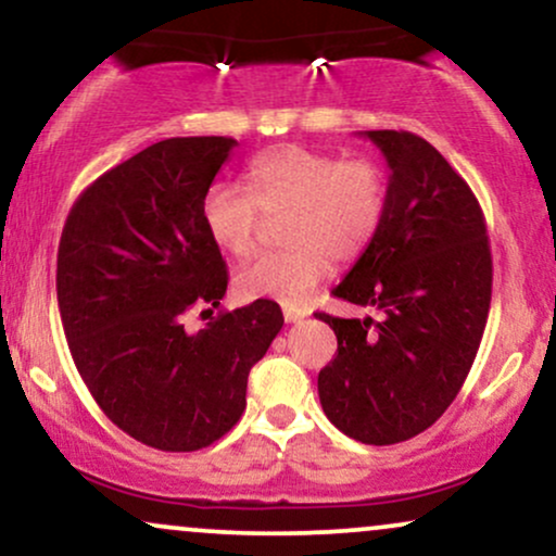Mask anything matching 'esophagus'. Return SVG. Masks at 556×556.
Listing matches in <instances>:
<instances>
[{
	"label": "esophagus",
	"mask_w": 556,
	"mask_h": 556,
	"mask_svg": "<svg viewBox=\"0 0 556 556\" xmlns=\"http://www.w3.org/2000/svg\"><path fill=\"white\" fill-rule=\"evenodd\" d=\"M308 314H311L308 308H298V305H285V321L287 324H295V321H300V318H305Z\"/></svg>",
	"instance_id": "1"
}]
</instances>
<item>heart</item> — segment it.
<instances>
[{"mask_svg":"<svg viewBox=\"0 0 556 556\" xmlns=\"http://www.w3.org/2000/svg\"><path fill=\"white\" fill-rule=\"evenodd\" d=\"M238 185H214L203 195V229L216 248L248 256L261 235V214L287 212L282 251L264 253L238 271L242 298L303 303L334 261H355L371 245L387 216L389 182L379 162L340 159L327 151L285 146L253 159Z\"/></svg>","mask_w":556,"mask_h":556,"instance_id":"obj_1","label":"heart"}]
</instances>
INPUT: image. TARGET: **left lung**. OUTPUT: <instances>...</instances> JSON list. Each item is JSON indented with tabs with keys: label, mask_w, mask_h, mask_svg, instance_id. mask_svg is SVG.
<instances>
[{
	"label": "left lung",
	"mask_w": 556,
	"mask_h": 556,
	"mask_svg": "<svg viewBox=\"0 0 556 556\" xmlns=\"http://www.w3.org/2000/svg\"><path fill=\"white\" fill-rule=\"evenodd\" d=\"M363 136L392 169L387 216L331 295L381 316L316 314L337 334L318 397L342 433L384 446L429 429L460 392L486 329L491 251L473 190L429 140Z\"/></svg>",
	"instance_id": "8db88e82"
}]
</instances>
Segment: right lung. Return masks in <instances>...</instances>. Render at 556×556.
Listing matches in <instances>:
<instances>
[{
  "mask_svg": "<svg viewBox=\"0 0 556 556\" xmlns=\"http://www.w3.org/2000/svg\"><path fill=\"white\" fill-rule=\"evenodd\" d=\"M235 146L159 140L88 185L62 229L56 300L78 374L114 426L162 452L203 450L238 424L248 374L285 324L261 298L185 329L227 292L201 203Z\"/></svg>",
  "mask_w": 556,
  "mask_h": 556,
  "instance_id": "add662e5",
  "label": "right lung"
}]
</instances>
